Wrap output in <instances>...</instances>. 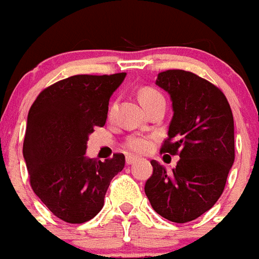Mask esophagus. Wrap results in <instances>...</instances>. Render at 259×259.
<instances>
[{"instance_id": "esophagus-1", "label": "esophagus", "mask_w": 259, "mask_h": 259, "mask_svg": "<svg viewBox=\"0 0 259 259\" xmlns=\"http://www.w3.org/2000/svg\"><path fill=\"white\" fill-rule=\"evenodd\" d=\"M136 161H137L136 157H132V155H127V157H125V163L127 164H134Z\"/></svg>"}]
</instances>
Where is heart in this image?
<instances>
[{
  "mask_svg": "<svg viewBox=\"0 0 259 259\" xmlns=\"http://www.w3.org/2000/svg\"><path fill=\"white\" fill-rule=\"evenodd\" d=\"M139 98H140V101H141V104H143L144 107L149 106V105L154 104V102L163 100V97H162L161 93L153 88L141 89L140 95H139ZM125 145H127L128 149L134 153H145L146 150H149L152 143H150L149 139H146V137L134 136V137H130V139H128Z\"/></svg>",
  "mask_w": 259,
  "mask_h": 259,
  "instance_id": "obj_1",
  "label": "heart"
}]
</instances>
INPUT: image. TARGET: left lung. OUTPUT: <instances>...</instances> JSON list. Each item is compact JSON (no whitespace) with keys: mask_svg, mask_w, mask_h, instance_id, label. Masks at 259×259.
Listing matches in <instances>:
<instances>
[{"mask_svg":"<svg viewBox=\"0 0 259 259\" xmlns=\"http://www.w3.org/2000/svg\"><path fill=\"white\" fill-rule=\"evenodd\" d=\"M155 84L170 95L174 111L161 153L180 159L172 171L150 161L145 194L161 217L187 223L211 209L223 193L235 161L232 110L218 87L189 71L159 72Z\"/></svg>","mask_w":259,"mask_h":259,"instance_id":"obj_1","label":"left lung"}]
</instances>
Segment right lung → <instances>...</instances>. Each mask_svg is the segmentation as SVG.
<instances>
[{
	"label": "right lung",
	"instance_id": "add662e5",
	"mask_svg": "<svg viewBox=\"0 0 259 259\" xmlns=\"http://www.w3.org/2000/svg\"><path fill=\"white\" fill-rule=\"evenodd\" d=\"M75 75L45 88L29 109L23 157L33 192L57 218L84 223L95 218L124 155L85 157L87 141L104 127L109 100L125 77Z\"/></svg>",
	"mask_w": 259,
	"mask_h": 259
}]
</instances>
